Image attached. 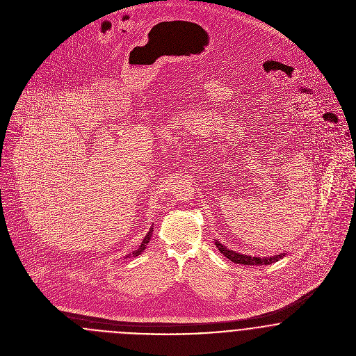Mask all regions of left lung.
<instances>
[{"mask_svg": "<svg viewBox=\"0 0 356 356\" xmlns=\"http://www.w3.org/2000/svg\"><path fill=\"white\" fill-rule=\"evenodd\" d=\"M215 245L216 248L220 251V254H223V256H226L229 260H232L233 263H237V264H245V266H261V264H271L274 261H278L280 259H282L285 254H274V256H270V257H257V256H250V254H238L236 251H230L227 250L225 245H222L219 241H215Z\"/></svg>", "mask_w": 356, "mask_h": 356, "instance_id": "1", "label": "left lung"}]
</instances>
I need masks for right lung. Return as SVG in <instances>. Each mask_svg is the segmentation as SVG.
<instances>
[{
	"mask_svg": "<svg viewBox=\"0 0 356 356\" xmlns=\"http://www.w3.org/2000/svg\"><path fill=\"white\" fill-rule=\"evenodd\" d=\"M153 227H151V230L148 232V234L145 236V238L143 240V243H141V245L136 250V251H133L131 254H126V257H131V256H138V254H141L145 248H147V245H148V243H149V240H151V237H152V230Z\"/></svg>",
	"mask_w": 356,
	"mask_h": 356,
	"instance_id": "obj_1",
	"label": "right lung"
}]
</instances>
